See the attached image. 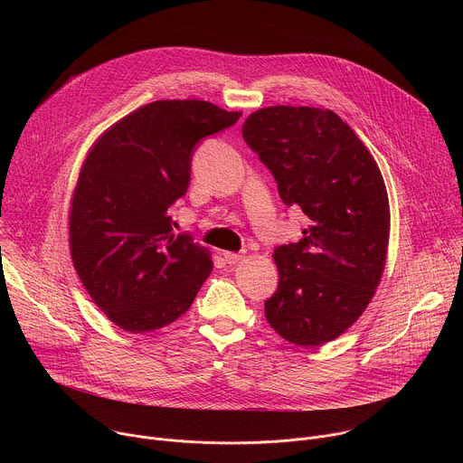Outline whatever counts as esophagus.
<instances>
[{"mask_svg":"<svg viewBox=\"0 0 463 463\" xmlns=\"http://www.w3.org/2000/svg\"><path fill=\"white\" fill-rule=\"evenodd\" d=\"M241 256H243V254H240V252H229V250H227V252H223L225 261H227V263H231V266H234V263H238V261L241 260Z\"/></svg>","mask_w":463,"mask_h":463,"instance_id":"34e87169","label":"esophagus"}]
</instances>
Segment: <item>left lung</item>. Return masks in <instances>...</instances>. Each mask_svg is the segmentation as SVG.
Here are the masks:
<instances>
[{
    "label": "left lung",
    "instance_id": "left-lung-1",
    "mask_svg": "<svg viewBox=\"0 0 463 463\" xmlns=\"http://www.w3.org/2000/svg\"><path fill=\"white\" fill-rule=\"evenodd\" d=\"M241 136L309 223L297 243L275 249L280 277L266 318L293 345L334 341L363 315L384 269L390 209L379 166L332 109L263 108Z\"/></svg>",
    "mask_w": 463,
    "mask_h": 463
}]
</instances>
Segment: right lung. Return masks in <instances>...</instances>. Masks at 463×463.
<instances>
[{
  "label": "right lung",
  "mask_w": 463,
  "mask_h": 463,
  "mask_svg": "<svg viewBox=\"0 0 463 463\" xmlns=\"http://www.w3.org/2000/svg\"><path fill=\"white\" fill-rule=\"evenodd\" d=\"M240 115L205 100H156L88 154L71 202V258L93 302L126 332L179 318L211 275L209 249L174 234L170 207L188 190L197 143Z\"/></svg>",
  "instance_id": "obj_1"
}]
</instances>
